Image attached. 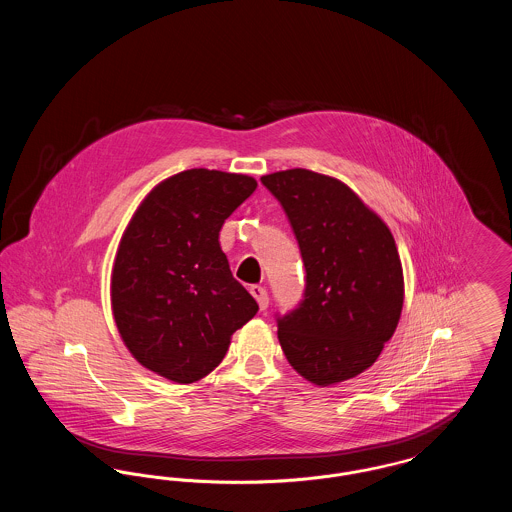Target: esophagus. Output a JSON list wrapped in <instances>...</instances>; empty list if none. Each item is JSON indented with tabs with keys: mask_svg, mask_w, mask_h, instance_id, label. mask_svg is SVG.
Returning a JSON list of instances; mask_svg holds the SVG:
<instances>
[{
	"mask_svg": "<svg viewBox=\"0 0 512 512\" xmlns=\"http://www.w3.org/2000/svg\"><path fill=\"white\" fill-rule=\"evenodd\" d=\"M249 293H251V295H253V297H255V301H257V303H259V309H261V311H267V307H268L267 290H265V288H263V286H257V284H255V286H251V288H249Z\"/></svg>",
	"mask_w": 512,
	"mask_h": 512,
	"instance_id": "1",
	"label": "esophagus"
}]
</instances>
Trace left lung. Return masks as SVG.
I'll list each match as a JSON object with an SVG mask.
<instances>
[{
	"mask_svg": "<svg viewBox=\"0 0 512 512\" xmlns=\"http://www.w3.org/2000/svg\"><path fill=\"white\" fill-rule=\"evenodd\" d=\"M261 182L290 220L305 265L303 299L276 315L282 351L317 386L353 378L378 359L401 317L395 240L336 178L292 169Z\"/></svg>",
	"mask_w": 512,
	"mask_h": 512,
	"instance_id": "8db88e82",
	"label": "left lung"
}]
</instances>
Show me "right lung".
Wrapping results in <instances>:
<instances>
[{"mask_svg":"<svg viewBox=\"0 0 512 512\" xmlns=\"http://www.w3.org/2000/svg\"><path fill=\"white\" fill-rule=\"evenodd\" d=\"M255 188L245 174L180 172L147 195L124 230L111 274L115 322L138 363L172 382L209 374L259 311L219 244L224 220Z\"/></svg>","mask_w":512,"mask_h":512,"instance_id":"right-lung-1","label":"right lung"}]
</instances>
